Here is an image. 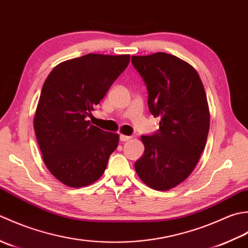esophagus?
I'll list each match as a JSON object with an SVG mask.
<instances>
[{
    "instance_id": "obj_1",
    "label": "esophagus",
    "mask_w": 248,
    "mask_h": 248,
    "mask_svg": "<svg viewBox=\"0 0 248 248\" xmlns=\"http://www.w3.org/2000/svg\"><path fill=\"white\" fill-rule=\"evenodd\" d=\"M129 139H131L130 136H125V135H121L120 136V140L122 141V142H125V141H128Z\"/></svg>"
}]
</instances>
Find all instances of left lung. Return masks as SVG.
Instances as JSON below:
<instances>
[{
    "instance_id": "8db88e82",
    "label": "left lung",
    "mask_w": 248,
    "mask_h": 248,
    "mask_svg": "<svg viewBox=\"0 0 248 248\" xmlns=\"http://www.w3.org/2000/svg\"><path fill=\"white\" fill-rule=\"evenodd\" d=\"M148 89V105L159 129L141 136L144 153L135 164L151 188L168 190L188 178L203 152L210 129L204 87L196 69L172 54L131 57Z\"/></svg>"
}]
</instances>
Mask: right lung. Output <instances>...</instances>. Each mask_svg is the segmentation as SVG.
I'll use <instances>...</instances> for the list:
<instances>
[{"label": "right lung", "instance_id": "add662e5", "mask_svg": "<svg viewBox=\"0 0 248 248\" xmlns=\"http://www.w3.org/2000/svg\"><path fill=\"white\" fill-rule=\"evenodd\" d=\"M129 54L89 53L57 65L45 80L34 117L44 163L69 187H84L105 172L119 135L88 118L129 63Z\"/></svg>", "mask_w": 248, "mask_h": 248}]
</instances>
